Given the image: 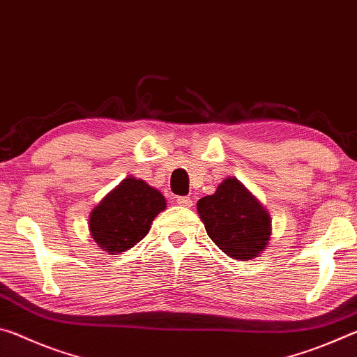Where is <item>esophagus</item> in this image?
Masks as SVG:
<instances>
[{"instance_id":"1","label":"esophagus","mask_w":357,"mask_h":357,"mask_svg":"<svg viewBox=\"0 0 357 357\" xmlns=\"http://www.w3.org/2000/svg\"><path fill=\"white\" fill-rule=\"evenodd\" d=\"M176 203L179 206H184V208H190L192 206V198L190 197H178L176 198Z\"/></svg>"}]
</instances>
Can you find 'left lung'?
I'll list each match as a JSON object with an SVG mask.
<instances>
[{
  "label": "left lung",
  "mask_w": 357,
  "mask_h": 357,
  "mask_svg": "<svg viewBox=\"0 0 357 357\" xmlns=\"http://www.w3.org/2000/svg\"><path fill=\"white\" fill-rule=\"evenodd\" d=\"M197 211L213 243L231 258L250 259L269 241L268 211L253 198L238 179L228 178L215 193L203 197Z\"/></svg>",
  "instance_id": "1"
}]
</instances>
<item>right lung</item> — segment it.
Wrapping results in <instances>:
<instances>
[{"label": "right lung", "mask_w": 357, "mask_h": 357, "mask_svg": "<svg viewBox=\"0 0 357 357\" xmlns=\"http://www.w3.org/2000/svg\"><path fill=\"white\" fill-rule=\"evenodd\" d=\"M165 204L162 193L144 181L126 178L94 208L89 231L102 249L116 255L146 236L151 222Z\"/></svg>", "instance_id": "obj_1"}]
</instances>
